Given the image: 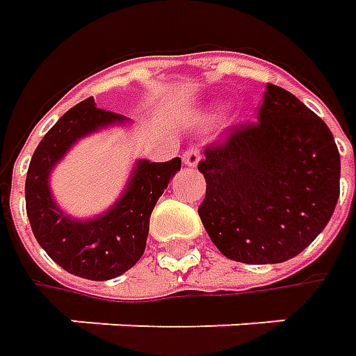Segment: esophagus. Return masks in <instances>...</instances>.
<instances>
[{"mask_svg":"<svg viewBox=\"0 0 356 356\" xmlns=\"http://www.w3.org/2000/svg\"><path fill=\"white\" fill-rule=\"evenodd\" d=\"M182 160H184L186 166H190V168L198 166V162L202 160V152H200L198 146H190L184 154H182Z\"/></svg>","mask_w":356,"mask_h":356,"instance_id":"34e87169","label":"esophagus"}]
</instances>
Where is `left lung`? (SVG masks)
<instances>
[{"label":"left lung","instance_id":"1","mask_svg":"<svg viewBox=\"0 0 356 356\" xmlns=\"http://www.w3.org/2000/svg\"><path fill=\"white\" fill-rule=\"evenodd\" d=\"M198 213L226 257L281 264L329 224L339 200L341 158L329 127L289 90L267 85L257 122L206 146Z\"/></svg>","mask_w":356,"mask_h":356}]
</instances>
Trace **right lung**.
I'll list each match as a JSON object with an SVG mask.
<instances>
[{
  "mask_svg": "<svg viewBox=\"0 0 356 356\" xmlns=\"http://www.w3.org/2000/svg\"><path fill=\"white\" fill-rule=\"evenodd\" d=\"M127 118L95 106L89 97L67 111L35 148L27 180L25 208L35 239L65 271L92 281L113 280L129 271L146 248L150 213L182 160H138L129 188L117 204L99 218L73 220L57 208L49 190V174L73 144L95 130Z\"/></svg>",
  "mask_w": 356,
  "mask_h": 356,
  "instance_id": "right-lung-1",
  "label": "right lung"
}]
</instances>
